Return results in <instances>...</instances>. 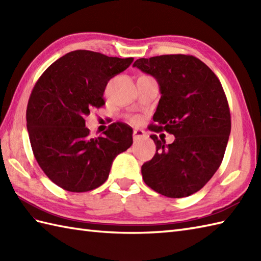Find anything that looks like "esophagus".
<instances>
[{
	"label": "esophagus",
	"mask_w": 261,
	"mask_h": 261,
	"mask_svg": "<svg viewBox=\"0 0 261 261\" xmlns=\"http://www.w3.org/2000/svg\"><path fill=\"white\" fill-rule=\"evenodd\" d=\"M134 140H139V139H142L143 137H145V132H143L142 130H134Z\"/></svg>",
	"instance_id": "esophagus-1"
}]
</instances>
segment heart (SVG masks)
<instances>
[{"instance_id": "b5f03b06", "label": "heart", "mask_w": 261, "mask_h": 261, "mask_svg": "<svg viewBox=\"0 0 261 261\" xmlns=\"http://www.w3.org/2000/svg\"><path fill=\"white\" fill-rule=\"evenodd\" d=\"M130 120L132 122H135V123H137V122H139V118H138V116H131Z\"/></svg>"}]
</instances>
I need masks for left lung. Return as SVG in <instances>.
I'll list each match as a JSON object with an SVG mask.
<instances>
[{"label": "left lung", "mask_w": 261, "mask_h": 261, "mask_svg": "<svg viewBox=\"0 0 261 261\" xmlns=\"http://www.w3.org/2000/svg\"><path fill=\"white\" fill-rule=\"evenodd\" d=\"M134 66L153 76L162 93L149 129L175 136L170 145L150 136L156 153L142 165V178L162 195L190 196L212 178L223 160L231 131L223 87L213 71L191 55L140 58Z\"/></svg>", "instance_id": "1"}]
</instances>
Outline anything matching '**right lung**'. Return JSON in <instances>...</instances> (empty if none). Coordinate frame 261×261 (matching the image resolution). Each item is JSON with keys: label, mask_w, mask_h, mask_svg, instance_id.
<instances>
[{"label": "right lung", "mask_w": 261, "mask_h": 261, "mask_svg": "<svg viewBox=\"0 0 261 261\" xmlns=\"http://www.w3.org/2000/svg\"><path fill=\"white\" fill-rule=\"evenodd\" d=\"M134 58L90 50L66 54L43 71L27 107V127L37 163L63 190L92 191L108 179L119 153L132 145V129L115 122L104 136L90 137L85 116L105 104L108 82Z\"/></svg>", "instance_id": "1"}]
</instances>
